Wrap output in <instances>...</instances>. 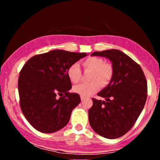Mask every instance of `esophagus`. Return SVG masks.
Here are the masks:
<instances>
[{
	"instance_id": "obj_1",
	"label": "esophagus",
	"mask_w": 160,
	"mask_h": 160,
	"mask_svg": "<svg viewBox=\"0 0 160 160\" xmlns=\"http://www.w3.org/2000/svg\"><path fill=\"white\" fill-rule=\"evenodd\" d=\"M85 99V97L81 96V101H84Z\"/></svg>"
}]
</instances>
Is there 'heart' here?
Returning a JSON list of instances; mask_svg holds the SVG:
<instances>
[{"label":"heart","mask_w":160,"mask_h":160,"mask_svg":"<svg viewBox=\"0 0 160 160\" xmlns=\"http://www.w3.org/2000/svg\"><path fill=\"white\" fill-rule=\"evenodd\" d=\"M85 70H91L89 82H82L74 86L73 91L84 97H88L99 90L100 85L107 86L113 77V68L109 63H104V60L98 57H89L82 62ZM69 80L73 83L79 82L81 70L77 63L72 64L67 70Z\"/></svg>","instance_id":"b5f03b06"}]
</instances>
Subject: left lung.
Segmentation results:
<instances>
[{
    "label": "left lung",
    "instance_id": "8db88e82",
    "mask_svg": "<svg viewBox=\"0 0 160 160\" xmlns=\"http://www.w3.org/2000/svg\"><path fill=\"white\" fill-rule=\"evenodd\" d=\"M91 56L110 60L113 73L110 82L97 94L105 101L92 99L89 122L101 136L118 138L131 129L144 108L147 81L139 65L122 51L109 49L96 51Z\"/></svg>",
    "mask_w": 160,
    "mask_h": 160
}]
</instances>
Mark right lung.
Returning <instances> with one entry per match:
<instances>
[{
  "instance_id": "obj_1",
  "label": "right lung",
  "mask_w": 160,
  "mask_h": 160,
  "mask_svg": "<svg viewBox=\"0 0 160 160\" xmlns=\"http://www.w3.org/2000/svg\"><path fill=\"white\" fill-rule=\"evenodd\" d=\"M87 56L55 49L34 56L24 65L18 80L20 107L37 131L51 133L69 122L72 111L81 100L78 94L69 93L72 84L67 70Z\"/></svg>"
}]
</instances>
